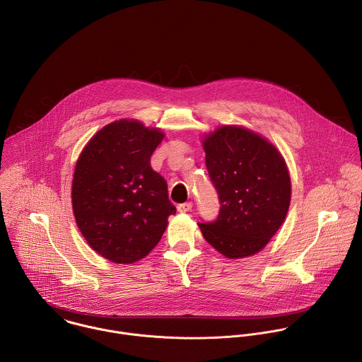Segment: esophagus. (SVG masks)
Here are the masks:
<instances>
[{
	"label": "esophagus",
	"mask_w": 362,
	"mask_h": 362,
	"mask_svg": "<svg viewBox=\"0 0 362 362\" xmlns=\"http://www.w3.org/2000/svg\"><path fill=\"white\" fill-rule=\"evenodd\" d=\"M192 209H193V203H183V204H179V206H177V211L182 213V214L190 213Z\"/></svg>",
	"instance_id": "esophagus-1"
}]
</instances>
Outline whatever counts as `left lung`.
<instances>
[{
    "label": "left lung",
    "mask_w": 362,
    "mask_h": 362,
    "mask_svg": "<svg viewBox=\"0 0 362 362\" xmlns=\"http://www.w3.org/2000/svg\"><path fill=\"white\" fill-rule=\"evenodd\" d=\"M206 166L219 196L214 222L199 223L204 239L228 259L259 253L288 213L291 177L281 152L260 134L221 126L204 134Z\"/></svg>",
    "instance_id": "8db88e82"
}]
</instances>
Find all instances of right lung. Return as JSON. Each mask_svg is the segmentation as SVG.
Wrapping results in <instances>:
<instances>
[{
	"mask_svg": "<svg viewBox=\"0 0 362 362\" xmlns=\"http://www.w3.org/2000/svg\"><path fill=\"white\" fill-rule=\"evenodd\" d=\"M160 129L120 119L83 146L74 170V217L88 245L109 262L130 264L158 245L176 213L165 179L149 159Z\"/></svg>",
	"mask_w": 362,
	"mask_h": 362,
	"instance_id": "add662e5",
	"label": "right lung"
}]
</instances>
